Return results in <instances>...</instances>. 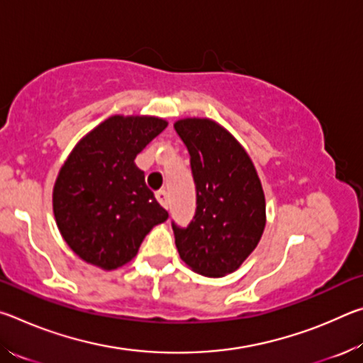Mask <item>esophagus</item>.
<instances>
[{
	"label": "esophagus",
	"instance_id": "34e87169",
	"mask_svg": "<svg viewBox=\"0 0 363 363\" xmlns=\"http://www.w3.org/2000/svg\"><path fill=\"white\" fill-rule=\"evenodd\" d=\"M155 196H157V200L160 201V205H162L163 208H167V210H168L169 201H168V192H167V190H158V192L155 194Z\"/></svg>",
	"mask_w": 363,
	"mask_h": 363
}]
</instances>
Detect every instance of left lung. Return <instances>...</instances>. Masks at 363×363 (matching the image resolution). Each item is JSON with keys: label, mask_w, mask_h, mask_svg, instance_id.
Wrapping results in <instances>:
<instances>
[{"label": "left lung", "mask_w": 363, "mask_h": 363, "mask_svg": "<svg viewBox=\"0 0 363 363\" xmlns=\"http://www.w3.org/2000/svg\"><path fill=\"white\" fill-rule=\"evenodd\" d=\"M187 147L196 208L187 227L171 223L181 259L195 272L220 277L242 266L259 243L266 200L248 153L216 121L174 125Z\"/></svg>", "instance_id": "8db88e82"}]
</instances>
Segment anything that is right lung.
Listing matches in <instances>:
<instances>
[{"mask_svg":"<svg viewBox=\"0 0 363 363\" xmlns=\"http://www.w3.org/2000/svg\"><path fill=\"white\" fill-rule=\"evenodd\" d=\"M168 123L155 116H110L79 140L57 176L54 216L83 261L112 270L131 261L168 211L145 186L134 158Z\"/></svg>","mask_w":363,"mask_h":363,"instance_id":"right-lung-1","label":"right lung"}]
</instances>
